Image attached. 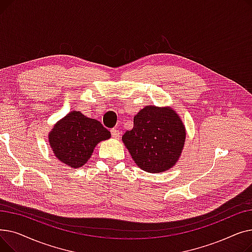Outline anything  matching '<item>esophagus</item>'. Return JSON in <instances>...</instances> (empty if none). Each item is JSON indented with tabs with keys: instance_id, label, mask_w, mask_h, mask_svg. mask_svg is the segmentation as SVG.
Returning <instances> with one entry per match:
<instances>
[{
	"instance_id": "obj_1",
	"label": "esophagus",
	"mask_w": 252,
	"mask_h": 252,
	"mask_svg": "<svg viewBox=\"0 0 252 252\" xmlns=\"http://www.w3.org/2000/svg\"><path fill=\"white\" fill-rule=\"evenodd\" d=\"M110 131H111V135H112L113 139H119V137H121V131H119L118 129L111 128Z\"/></svg>"
}]
</instances>
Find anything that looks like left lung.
<instances>
[{
    "instance_id": "left-lung-1",
    "label": "left lung",
    "mask_w": 252,
    "mask_h": 252,
    "mask_svg": "<svg viewBox=\"0 0 252 252\" xmlns=\"http://www.w3.org/2000/svg\"><path fill=\"white\" fill-rule=\"evenodd\" d=\"M135 163L147 173L159 174L179 160L186 140L180 115L169 106H145L134 117V127L122 138Z\"/></svg>"
}]
</instances>
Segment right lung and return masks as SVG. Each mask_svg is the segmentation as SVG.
I'll use <instances>...</instances> for the list:
<instances>
[{
  "mask_svg": "<svg viewBox=\"0 0 252 252\" xmlns=\"http://www.w3.org/2000/svg\"><path fill=\"white\" fill-rule=\"evenodd\" d=\"M110 137L100 122L76 110L58 121L48 135L55 157L72 168L86 164L97 144Z\"/></svg>",
  "mask_w": 252,
  "mask_h": 252,
  "instance_id": "obj_1",
  "label": "right lung"
}]
</instances>
